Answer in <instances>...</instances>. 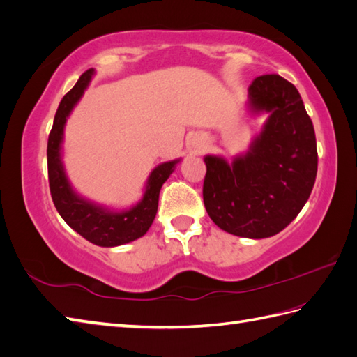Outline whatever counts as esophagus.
I'll return each mask as SVG.
<instances>
[{
	"mask_svg": "<svg viewBox=\"0 0 357 357\" xmlns=\"http://www.w3.org/2000/svg\"><path fill=\"white\" fill-rule=\"evenodd\" d=\"M194 148H202V144H197V145H194Z\"/></svg>",
	"mask_w": 357,
	"mask_h": 357,
	"instance_id": "1",
	"label": "esophagus"
}]
</instances>
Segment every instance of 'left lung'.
<instances>
[{
  "label": "left lung",
  "mask_w": 357,
  "mask_h": 357,
  "mask_svg": "<svg viewBox=\"0 0 357 357\" xmlns=\"http://www.w3.org/2000/svg\"><path fill=\"white\" fill-rule=\"evenodd\" d=\"M245 108L266 114L249 148L234 155H204L203 200L211 220L243 238H268L304 208L316 180L318 151L312 119L295 85L278 75L258 76Z\"/></svg>",
  "instance_id": "obj_1"
}]
</instances>
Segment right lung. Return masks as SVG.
<instances>
[{
  "mask_svg": "<svg viewBox=\"0 0 357 357\" xmlns=\"http://www.w3.org/2000/svg\"><path fill=\"white\" fill-rule=\"evenodd\" d=\"M94 73V68H90L79 77L73 89L62 98L54 114L53 128L47 144L49 183L54 208L75 232L100 248H116L137 240L148 232L155 218L160 189L181 158L157 165L146 178L142 199L130 208L114 209L79 194L70 183L66 172L62 162V144L67 119L89 89Z\"/></svg>",
  "mask_w": 357,
  "mask_h": 357,
  "instance_id": "1",
  "label": "right lung"
}]
</instances>
